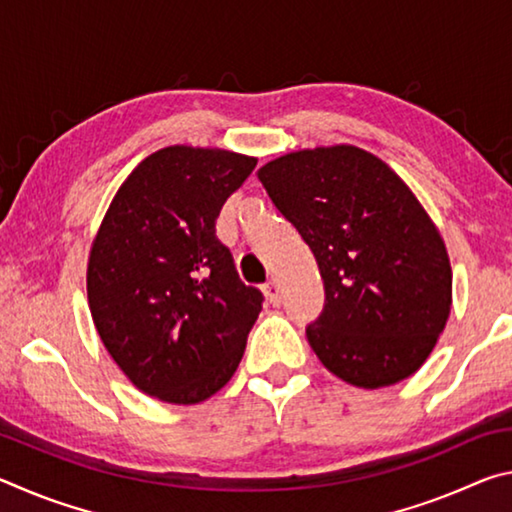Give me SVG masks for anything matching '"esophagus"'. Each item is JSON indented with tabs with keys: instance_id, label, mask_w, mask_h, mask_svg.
<instances>
[{
	"instance_id": "1",
	"label": "esophagus",
	"mask_w": 512,
	"mask_h": 512,
	"mask_svg": "<svg viewBox=\"0 0 512 512\" xmlns=\"http://www.w3.org/2000/svg\"><path fill=\"white\" fill-rule=\"evenodd\" d=\"M264 296L268 298V302H271V305H277V302H280V287H277L275 280L264 284Z\"/></svg>"
}]
</instances>
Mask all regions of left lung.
<instances>
[{"label": "left lung", "mask_w": 512, "mask_h": 512, "mask_svg": "<svg viewBox=\"0 0 512 512\" xmlns=\"http://www.w3.org/2000/svg\"><path fill=\"white\" fill-rule=\"evenodd\" d=\"M257 178L323 277L325 309L307 327L320 363L370 391L418 372L452 311V264L409 185L352 144L284 153Z\"/></svg>", "instance_id": "8db88e82"}]
</instances>
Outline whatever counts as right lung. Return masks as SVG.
Listing matches in <instances>:
<instances>
[{
  "label": "right lung",
  "instance_id": "add662e5",
  "mask_svg": "<svg viewBox=\"0 0 512 512\" xmlns=\"http://www.w3.org/2000/svg\"><path fill=\"white\" fill-rule=\"evenodd\" d=\"M253 155L173 144L131 171L92 239L88 305L112 361L167 404H198L244 357L262 293L246 287L214 221Z\"/></svg>",
  "mask_w": 512,
  "mask_h": 512
}]
</instances>
